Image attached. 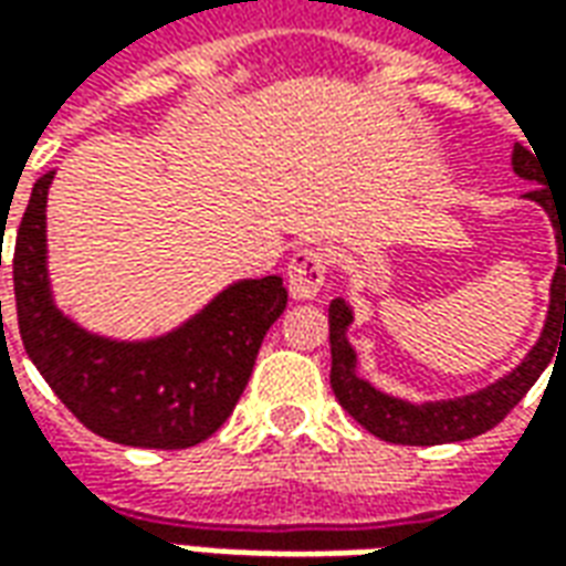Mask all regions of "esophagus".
Masks as SVG:
<instances>
[{
	"instance_id": "esophagus-1",
	"label": "esophagus",
	"mask_w": 566,
	"mask_h": 566,
	"mask_svg": "<svg viewBox=\"0 0 566 566\" xmlns=\"http://www.w3.org/2000/svg\"><path fill=\"white\" fill-rule=\"evenodd\" d=\"M331 260L321 248H300L287 263V291L294 300H315L327 279Z\"/></svg>"
}]
</instances>
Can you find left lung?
<instances>
[{"label":"left lung","mask_w":566,"mask_h":566,"mask_svg":"<svg viewBox=\"0 0 566 566\" xmlns=\"http://www.w3.org/2000/svg\"><path fill=\"white\" fill-rule=\"evenodd\" d=\"M536 154V150H534ZM531 150L515 145L512 148V172L524 181L543 185L539 157ZM524 199H534L536 206L552 221L555 245H558V266L548 287V312L546 324L536 345L524 355L515 369H510L503 379L491 381L485 388L451 400H424L412 403L403 397L379 391L373 381L357 373V352L348 343V327L355 324V308L345 303L343 296L331 303V385L336 400L357 424H364L373 437L397 446H442V442H461L485 433L503 418L510 416L512 406L522 400L524 394L534 388V381L543 376L548 360L555 357V345L566 336V199L555 197L548 187H536Z\"/></svg>","instance_id":"8db88e82"}]
</instances>
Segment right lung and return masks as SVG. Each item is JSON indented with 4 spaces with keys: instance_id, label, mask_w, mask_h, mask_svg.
<instances>
[{
    "instance_id": "obj_1",
    "label": "right lung",
    "mask_w": 566,
    "mask_h": 566,
    "mask_svg": "<svg viewBox=\"0 0 566 566\" xmlns=\"http://www.w3.org/2000/svg\"><path fill=\"white\" fill-rule=\"evenodd\" d=\"M51 181L54 172L32 185L14 239V300L30 360L96 437L136 449H190L209 439L239 403L260 343L287 306L282 279L227 284L185 324L150 339L87 331L56 306L51 291Z\"/></svg>"
}]
</instances>
